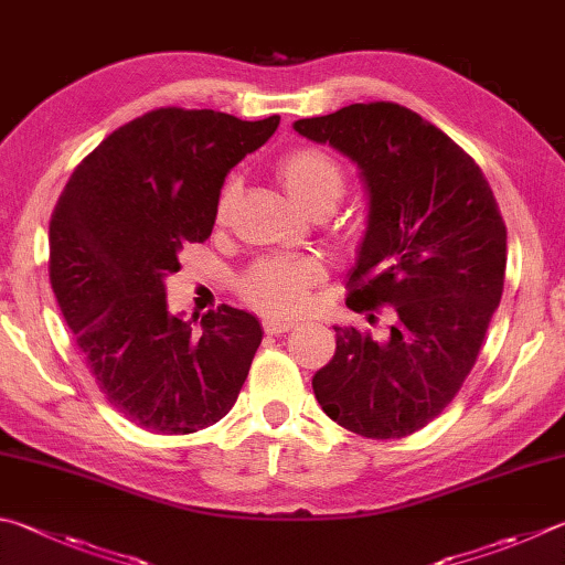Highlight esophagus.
I'll return each mask as SVG.
<instances>
[{"label":"esophagus","mask_w":565,"mask_h":565,"mask_svg":"<svg viewBox=\"0 0 565 565\" xmlns=\"http://www.w3.org/2000/svg\"><path fill=\"white\" fill-rule=\"evenodd\" d=\"M294 328V321H264V331L269 335H279V333H289Z\"/></svg>","instance_id":"esophagus-1"}]
</instances>
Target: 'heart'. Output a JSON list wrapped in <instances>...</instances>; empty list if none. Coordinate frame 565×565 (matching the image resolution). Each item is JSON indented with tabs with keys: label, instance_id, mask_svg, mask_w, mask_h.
I'll return each instance as SVG.
<instances>
[{
	"label": "heart",
	"instance_id": "b5f03b06",
	"mask_svg": "<svg viewBox=\"0 0 565 565\" xmlns=\"http://www.w3.org/2000/svg\"><path fill=\"white\" fill-rule=\"evenodd\" d=\"M276 172L286 192L311 212H328L343 194L345 178L338 160L316 146L286 150ZM239 200V180L227 178L214 202V224L224 227ZM326 281V269L311 256H264L239 276L237 291L256 313L294 318L309 309L311 289Z\"/></svg>",
	"mask_w": 565,
	"mask_h": 565
}]
</instances>
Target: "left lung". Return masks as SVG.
<instances>
[{
    "label": "left lung",
    "mask_w": 565,
    "mask_h": 565,
    "mask_svg": "<svg viewBox=\"0 0 565 565\" xmlns=\"http://www.w3.org/2000/svg\"><path fill=\"white\" fill-rule=\"evenodd\" d=\"M361 168L371 220L348 271L345 306L385 341L335 326V353L313 375L323 413L367 439H399L433 423L475 367L507 271V224L484 172L433 122L390 100L294 122Z\"/></svg>",
    "instance_id": "8db88e82"
}]
</instances>
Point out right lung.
<instances>
[{
  "label": "right lung",
  "instance_id": "right-lung-1",
  "mask_svg": "<svg viewBox=\"0 0 565 565\" xmlns=\"http://www.w3.org/2000/svg\"><path fill=\"white\" fill-rule=\"evenodd\" d=\"M279 116L239 120L166 106L113 130L71 172L49 224V281L110 407L148 433L192 435L230 413L262 323L220 306L200 328L172 316L166 276L214 227L227 172Z\"/></svg>",
  "mask_w": 565,
  "mask_h": 565
}]
</instances>
